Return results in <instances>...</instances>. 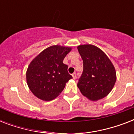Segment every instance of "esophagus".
Masks as SVG:
<instances>
[{
    "mask_svg": "<svg viewBox=\"0 0 134 134\" xmlns=\"http://www.w3.org/2000/svg\"><path fill=\"white\" fill-rule=\"evenodd\" d=\"M71 76H72V77H73L74 79H76V74L73 73L71 74Z\"/></svg>",
    "mask_w": 134,
    "mask_h": 134,
    "instance_id": "1",
    "label": "esophagus"
}]
</instances>
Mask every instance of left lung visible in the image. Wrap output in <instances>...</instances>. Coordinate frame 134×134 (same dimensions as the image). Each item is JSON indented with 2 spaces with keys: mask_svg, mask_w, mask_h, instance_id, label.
Wrapping results in <instances>:
<instances>
[{
  "mask_svg": "<svg viewBox=\"0 0 134 134\" xmlns=\"http://www.w3.org/2000/svg\"><path fill=\"white\" fill-rule=\"evenodd\" d=\"M83 61V71L77 86L82 94L91 101L108 95L116 81V71L106 54L92 44L78 46Z\"/></svg>",
  "mask_w": 134,
  "mask_h": 134,
  "instance_id": "8db88e82",
  "label": "left lung"
}]
</instances>
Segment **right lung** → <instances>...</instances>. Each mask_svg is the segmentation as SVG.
I'll return each instance as SVG.
<instances>
[{
    "instance_id": "right-lung-1",
    "label": "right lung",
    "mask_w": 134,
    "mask_h": 134,
    "mask_svg": "<svg viewBox=\"0 0 134 134\" xmlns=\"http://www.w3.org/2000/svg\"><path fill=\"white\" fill-rule=\"evenodd\" d=\"M71 47L53 45L45 48L28 65L26 81L32 94L40 99L51 101L57 97L72 79L63 63Z\"/></svg>"
}]
</instances>
